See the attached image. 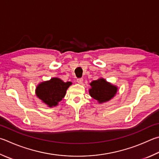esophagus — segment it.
Returning <instances> with one entry per match:
<instances>
[{
  "instance_id": "obj_1",
  "label": "esophagus",
  "mask_w": 159,
  "mask_h": 159,
  "mask_svg": "<svg viewBox=\"0 0 159 159\" xmlns=\"http://www.w3.org/2000/svg\"><path fill=\"white\" fill-rule=\"evenodd\" d=\"M83 82V79H77V83H79V84H82Z\"/></svg>"
}]
</instances>
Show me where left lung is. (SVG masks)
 <instances>
[{"label": "left lung", "mask_w": 159, "mask_h": 159, "mask_svg": "<svg viewBox=\"0 0 159 159\" xmlns=\"http://www.w3.org/2000/svg\"><path fill=\"white\" fill-rule=\"evenodd\" d=\"M92 88L89 89V94L99 103L108 102L116 94L117 88L105 79H100L94 80L90 83Z\"/></svg>", "instance_id": "1"}]
</instances>
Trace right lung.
I'll return each instance as SVG.
<instances>
[{
  "label": "right lung",
  "mask_w": 159,
  "mask_h": 159,
  "mask_svg": "<svg viewBox=\"0 0 159 159\" xmlns=\"http://www.w3.org/2000/svg\"><path fill=\"white\" fill-rule=\"evenodd\" d=\"M71 85V82L65 83L58 78H53L37 86L36 94L43 102L52 107L64 98L66 90Z\"/></svg>",
  "instance_id": "obj_1"
}]
</instances>
